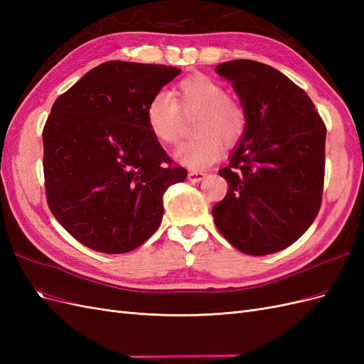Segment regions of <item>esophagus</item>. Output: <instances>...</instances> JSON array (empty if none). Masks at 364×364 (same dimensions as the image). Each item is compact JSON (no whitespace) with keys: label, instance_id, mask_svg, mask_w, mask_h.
Here are the masks:
<instances>
[{"label":"esophagus","instance_id":"1","mask_svg":"<svg viewBox=\"0 0 364 364\" xmlns=\"http://www.w3.org/2000/svg\"><path fill=\"white\" fill-rule=\"evenodd\" d=\"M205 176H206V173H203V171L191 170V171L188 173V179H190L191 182H200L202 179H205Z\"/></svg>","mask_w":364,"mask_h":364}]
</instances>
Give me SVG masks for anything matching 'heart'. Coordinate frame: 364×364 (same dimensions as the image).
<instances>
[{"label":"heart","instance_id":"1","mask_svg":"<svg viewBox=\"0 0 364 364\" xmlns=\"http://www.w3.org/2000/svg\"><path fill=\"white\" fill-rule=\"evenodd\" d=\"M196 135L176 150L174 156L190 168H206L226 147L237 144L247 129V112L238 98L206 74H193L158 92L146 105V124L156 141L173 146L182 134V115H191Z\"/></svg>","mask_w":364,"mask_h":364}]
</instances>
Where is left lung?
Segmentation results:
<instances>
[{
    "instance_id": "1",
    "label": "left lung",
    "mask_w": 364,
    "mask_h": 364,
    "mask_svg": "<svg viewBox=\"0 0 364 364\" xmlns=\"http://www.w3.org/2000/svg\"><path fill=\"white\" fill-rule=\"evenodd\" d=\"M215 71L232 82L247 129L218 170L229 190L214 222L240 252L269 255L302 237L321 209L326 127L302 87L269 65L238 59Z\"/></svg>"
}]
</instances>
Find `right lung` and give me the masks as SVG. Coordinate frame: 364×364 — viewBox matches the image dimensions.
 Returning a JSON list of instances; mask_svg holds the SVG:
<instances>
[{
  "label": "right lung",
  "instance_id": "right-lung-1",
  "mask_svg": "<svg viewBox=\"0 0 364 364\" xmlns=\"http://www.w3.org/2000/svg\"><path fill=\"white\" fill-rule=\"evenodd\" d=\"M179 73L109 60L54 102L42 132L47 203L86 247H139L162 222L165 191L188 174L153 138L144 114L150 98Z\"/></svg>",
  "mask_w": 364,
  "mask_h": 364
}]
</instances>
